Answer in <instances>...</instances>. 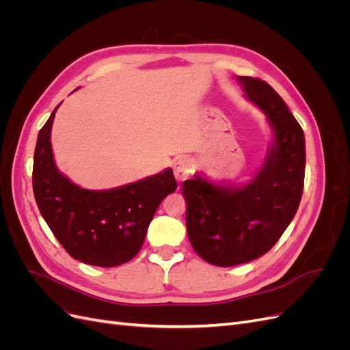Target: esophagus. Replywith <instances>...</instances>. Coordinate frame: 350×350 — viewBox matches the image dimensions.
Wrapping results in <instances>:
<instances>
[{"instance_id": "esophagus-1", "label": "esophagus", "mask_w": 350, "mask_h": 350, "mask_svg": "<svg viewBox=\"0 0 350 350\" xmlns=\"http://www.w3.org/2000/svg\"><path fill=\"white\" fill-rule=\"evenodd\" d=\"M194 169V163L189 159H178V161L174 163V174L178 183H183L184 179H187L189 175H191Z\"/></svg>"}]
</instances>
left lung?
Listing matches in <instances>:
<instances>
[{
    "instance_id": "8db88e82",
    "label": "left lung",
    "mask_w": 350,
    "mask_h": 350,
    "mask_svg": "<svg viewBox=\"0 0 350 350\" xmlns=\"http://www.w3.org/2000/svg\"><path fill=\"white\" fill-rule=\"evenodd\" d=\"M247 99L267 115L273 146L254 179L242 187L211 184L200 175L183 183L187 232L194 251L219 267L264 256L299 207L305 176V137L269 83L238 76Z\"/></svg>"
}]
</instances>
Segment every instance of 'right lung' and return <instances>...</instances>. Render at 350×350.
I'll list each match as a JSON object with an SVG mask.
<instances>
[{"label": "right lung", "instance_id": "right-lung-1", "mask_svg": "<svg viewBox=\"0 0 350 350\" xmlns=\"http://www.w3.org/2000/svg\"><path fill=\"white\" fill-rule=\"evenodd\" d=\"M58 107L38 134L31 175L36 204L72 258L98 267L121 266L139 254L159 204L176 189L174 172L167 167L105 191L72 184L58 171L52 153L51 129Z\"/></svg>", "mask_w": 350, "mask_h": 350}]
</instances>
